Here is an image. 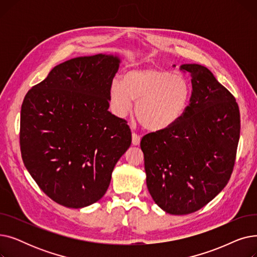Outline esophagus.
Returning <instances> with one entry per match:
<instances>
[{
	"instance_id": "34e87169",
	"label": "esophagus",
	"mask_w": 257,
	"mask_h": 257,
	"mask_svg": "<svg viewBox=\"0 0 257 257\" xmlns=\"http://www.w3.org/2000/svg\"><path fill=\"white\" fill-rule=\"evenodd\" d=\"M140 143H141V137L136 132H133L132 133V145L138 146V145H140Z\"/></svg>"
}]
</instances>
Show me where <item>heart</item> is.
<instances>
[{
	"instance_id": "heart-1",
	"label": "heart",
	"mask_w": 257,
	"mask_h": 257,
	"mask_svg": "<svg viewBox=\"0 0 257 257\" xmlns=\"http://www.w3.org/2000/svg\"><path fill=\"white\" fill-rule=\"evenodd\" d=\"M192 85L184 76L158 67L131 70L123 81L113 80L109 87L110 107L117 116H125L137 102L136 113L150 131L166 130L183 116L190 104Z\"/></svg>"
}]
</instances>
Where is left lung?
<instances>
[{
	"mask_svg": "<svg viewBox=\"0 0 257 257\" xmlns=\"http://www.w3.org/2000/svg\"><path fill=\"white\" fill-rule=\"evenodd\" d=\"M192 96L172 127L141 141L147 187L155 203L171 214L205 206L228 183L240 131L238 105L207 67L191 63Z\"/></svg>",
	"mask_w": 257,
	"mask_h": 257,
	"instance_id": "1",
	"label": "left lung"
}]
</instances>
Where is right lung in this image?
I'll return each instance as SVG.
<instances>
[{
    "instance_id": "right-lung-1",
    "label": "right lung",
    "mask_w": 257,
    "mask_h": 257,
    "mask_svg": "<svg viewBox=\"0 0 257 257\" xmlns=\"http://www.w3.org/2000/svg\"><path fill=\"white\" fill-rule=\"evenodd\" d=\"M119 58L97 54L56 65L25 96L22 158L56 203L81 208L106 193L117 160L131 145L127 121L108 111Z\"/></svg>"
}]
</instances>
